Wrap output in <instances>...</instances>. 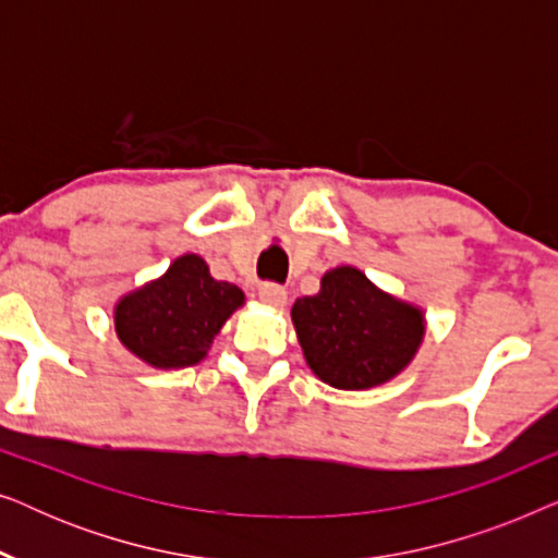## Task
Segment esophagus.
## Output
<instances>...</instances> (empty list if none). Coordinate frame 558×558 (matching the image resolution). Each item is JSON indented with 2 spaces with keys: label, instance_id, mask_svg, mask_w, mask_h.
I'll list each match as a JSON object with an SVG mask.
<instances>
[{
  "label": "esophagus",
  "instance_id": "34e87169",
  "mask_svg": "<svg viewBox=\"0 0 558 558\" xmlns=\"http://www.w3.org/2000/svg\"><path fill=\"white\" fill-rule=\"evenodd\" d=\"M258 300H262L266 307L279 310L287 304V289L277 284H262V289H258Z\"/></svg>",
  "mask_w": 558,
  "mask_h": 558
}]
</instances>
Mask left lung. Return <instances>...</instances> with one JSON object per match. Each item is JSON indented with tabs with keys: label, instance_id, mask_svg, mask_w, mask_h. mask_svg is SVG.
Here are the masks:
<instances>
[{
	"label": "left lung",
	"instance_id": "obj_1",
	"mask_svg": "<svg viewBox=\"0 0 558 558\" xmlns=\"http://www.w3.org/2000/svg\"><path fill=\"white\" fill-rule=\"evenodd\" d=\"M292 325L310 371L340 391H368L393 380L426 335L418 304L376 287L348 264L327 269L319 292L294 302Z\"/></svg>",
	"mask_w": 558,
	"mask_h": 558
}]
</instances>
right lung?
I'll use <instances>...</instances> for the list:
<instances>
[{"label": "right lung", "instance_id": "add662e5", "mask_svg": "<svg viewBox=\"0 0 558 558\" xmlns=\"http://www.w3.org/2000/svg\"><path fill=\"white\" fill-rule=\"evenodd\" d=\"M243 304V289L213 279L203 256L182 254L162 277L119 296L113 330L142 363L180 371L205 361L210 342Z\"/></svg>", "mask_w": 558, "mask_h": 558}]
</instances>
